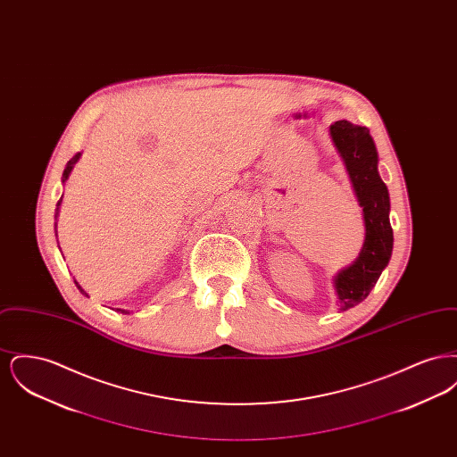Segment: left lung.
<instances>
[{
  "label": "left lung",
  "instance_id": "1",
  "mask_svg": "<svg viewBox=\"0 0 457 457\" xmlns=\"http://www.w3.org/2000/svg\"><path fill=\"white\" fill-rule=\"evenodd\" d=\"M330 137L348 170L354 194L363 207L365 243L358 261L336 276L339 310L361 303L377 284L392 253L389 192L382 181L377 162L378 155L367 127L353 125L346 120L330 125Z\"/></svg>",
  "mask_w": 457,
  "mask_h": 457
}]
</instances>
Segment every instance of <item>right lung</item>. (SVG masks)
<instances>
[{
  "instance_id": "obj_1",
  "label": "right lung",
  "mask_w": 457,
  "mask_h": 457,
  "mask_svg": "<svg viewBox=\"0 0 457 457\" xmlns=\"http://www.w3.org/2000/svg\"><path fill=\"white\" fill-rule=\"evenodd\" d=\"M79 157H80V153L75 154V155H73V157H71V159H70V161H68V162H66L65 171H63V181H66V179H68V174H70V171H71V170H73V164H75V162H77V161H79ZM60 204H62V198H60V200H58V204H56V207H60ZM56 216H58V212H56ZM56 216H54V218H56ZM75 284H77V283H75ZM77 287H79V289H80V291H82V293H84V295H86V296H87V293H86V291H84V289H82V287H80V286H79V284H77ZM118 310H120V312H121V313H130V312H127V310H121V308H118Z\"/></svg>"
}]
</instances>
